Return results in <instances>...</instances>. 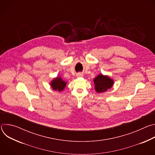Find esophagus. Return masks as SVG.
<instances>
[{"mask_svg":"<svg viewBox=\"0 0 155 155\" xmlns=\"http://www.w3.org/2000/svg\"><path fill=\"white\" fill-rule=\"evenodd\" d=\"M83 74L81 73V72H79V73H78V74H77V77H83Z\"/></svg>","mask_w":155,"mask_h":155,"instance_id":"esophagus-1","label":"esophagus"}]
</instances>
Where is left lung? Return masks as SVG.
<instances>
[{
    "instance_id": "obj_1",
    "label": "left lung",
    "mask_w": 155,
    "mask_h": 155,
    "mask_svg": "<svg viewBox=\"0 0 155 155\" xmlns=\"http://www.w3.org/2000/svg\"><path fill=\"white\" fill-rule=\"evenodd\" d=\"M94 84V89L98 93L105 92L111 88L114 84V80L108 75H104L99 74L93 80Z\"/></svg>"
}]
</instances>
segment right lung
<instances>
[{
  "mask_svg": "<svg viewBox=\"0 0 155 155\" xmlns=\"http://www.w3.org/2000/svg\"><path fill=\"white\" fill-rule=\"evenodd\" d=\"M67 85V81L64 80L61 77L57 76L50 81V86L55 91H62Z\"/></svg>",
  "mask_w": 155,
  "mask_h": 155,
  "instance_id": "add662e5",
  "label": "right lung"
}]
</instances>
